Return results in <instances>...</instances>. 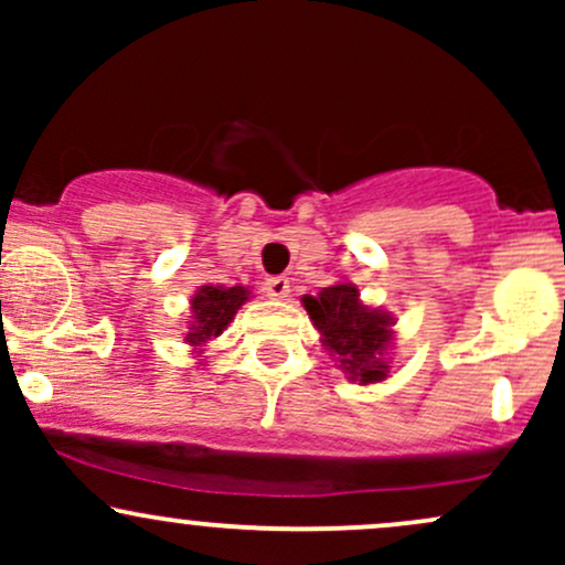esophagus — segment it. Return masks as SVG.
<instances>
[{
  "label": "esophagus",
  "instance_id": "34e87169",
  "mask_svg": "<svg viewBox=\"0 0 565 565\" xmlns=\"http://www.w3.org/2000/svg\"><path fill=\"white\" fill-rule=\"evenodd\" d=\"M265 295L274 297V300H287L289 297V278L287 276H270L268 281H265Z\"/></svg>",
  "mask_w": 565,
  "mask_h": 565
}]
</instances>
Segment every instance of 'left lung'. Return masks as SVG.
<instances>
[{"label": "left lung", "mask_w": 565, "mask_h": 565, "mask_svg": "<svg viewBox=\"0 0 565 565\" xmlns=\"http://www.w3.org/2000/svg\"><path fill=\"white\" fill-rule=\"evenodd\" d=\"M305 310L321 332V345L340 361V369L359 385L382 382L391 372L387 348L393 340V316L361 302L355 284H334L319 297H302Z\"/></svg>", "instance_id": "8db88e82"}]
</instances>
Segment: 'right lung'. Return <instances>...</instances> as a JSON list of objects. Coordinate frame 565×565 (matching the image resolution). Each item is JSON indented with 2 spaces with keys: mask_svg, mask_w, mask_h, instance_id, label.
Listing matches in <instances>:
<instances>
[{
  "mask_svg": "<svg viewBox=\"0 0 565 565\" xmlns=\"http://www.w3.org/2000/svg\"><path fill=\"white\" fill-rule=\"evenodd\" d=\"M246 300H249L246 287H212V284L199 287L191 300V321H188L185 334L188 345L201 353L206 342L223 334V329H228L236 310Z\"/></svg>",
  "mask_w": 565,
  "mask_h": 565,
  "instance_id": "obj_1",
  "label": "right lung"
}]
</instances>
